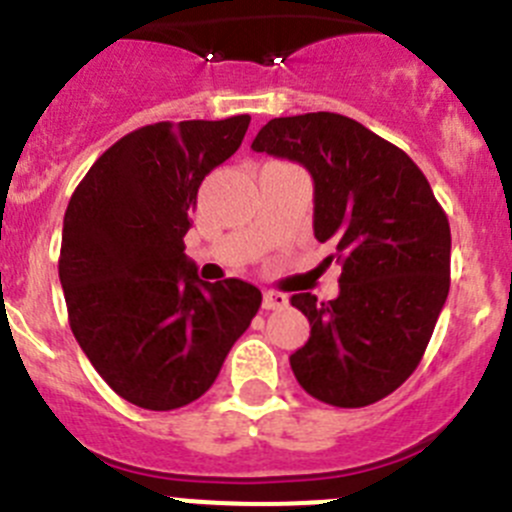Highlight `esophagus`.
<instances>
[{"label":"esophagus","mask_w":512,"mask_h":512,"mask_svg":"<svg viewBox=\"0 0 512 512\" xmlns=\"http://www.w3.org/2000/svg\"><path fill=\"white\" fill-rule=\"evenodd\" d=\"M288 305V295L283 293H275V290H265L262 293V308L265 310H280Z\"/></svg>","instance_id":"34e87169"}]
</instances>
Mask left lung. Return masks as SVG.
<instances>
[{"mask_svg": "<svg viewBox=\"0 0 512 512\" xmlns=\"http://www.w3.org/2000/svg\"><path fill=\"white\" fill-rule=\"evenodd\" d=\"M252 148L310 171L315 240L343 265L336 300L290 298L310 321L290 369L318 401L369 407L414 374L437 326L450 293L447 214L419 166L353 118H272Z\"/></svg>", "mask_w": 512, "mask_h": 512, "instance_id": "obj_1", "label": "left lung"}]
</instances>
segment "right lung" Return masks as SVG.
<instances>
[{
  "mask_svg": "<svg viewBox=\"0 0 512 512\" xmlns=\"http://www.w3.org/2000/svg\"><path fill=\"white\" fill-rule=\"evenodd\" d=\"M247 126L250 116L138 128L70 197L60 247L70 328L105 384L141 409L199 399L260 310L255 285L204 283L184 255L199 186Z\"/></svg>",
  "mask_w": 512,
  "mask_h": 512,
  "instance_id": "right-lung-1",
  "label": "right lung"
}]
</instances>
